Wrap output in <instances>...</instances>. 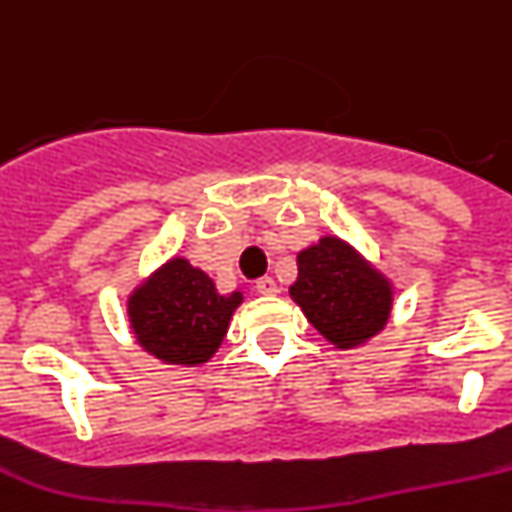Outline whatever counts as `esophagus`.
Masks as SVG:
<instances>
[{
	"instance_id": "obj_1",
	"label": "esophagus",
	"mask_w": 512,
	"mask_h": 512,
	"mask_svg": "<svg viewBox=\"0 0 512 512\" xmlns=\"http://www.w3.org/2000/svg\"><path fill=\"white\" fill-rule=\"evenodd\" d=\"M255 288H257V293H260V295H275V293H278V283H275L272 278H260L255 283Z\"/></svg>"
}]
</instances>
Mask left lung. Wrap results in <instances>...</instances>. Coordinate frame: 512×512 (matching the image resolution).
I'll list each match as a JSON object with an SVG mask.
<instances>
[{"label": "left lung", "mask_w": 512, "mask_h": 512, "mask_svg": "<svg viewBox=\"0 0 512 512\" xmlns=\"http://www.w3.org/2000/svg\"><path fill=\"white\" fill-rule=\"evenodd\" d=\"M290 298L328 343L348 351L384 331L394 308V285L356 247L326 234L298 252Z\"/></svg>", "instance_id": "1"}]
</instances>
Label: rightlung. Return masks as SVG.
Wrapping results in <instances>:
<instances>
[{"instance_id":"right-lung-1","label":"right lung","mask_w":512,"mask_h":512,"mask_svg":"<svg viewBox=\"0 0 512 512\" xmlns=\"http://www.w3.org/2000/svg\"><path fill=\"white\" fill-rule=\"evenodd\" d=\"M242 293L219 295L207 272L171 257L128 295V323L146 353L174 366H202L227 336Z\"/></svg>"}]
</instances>
